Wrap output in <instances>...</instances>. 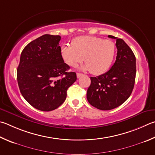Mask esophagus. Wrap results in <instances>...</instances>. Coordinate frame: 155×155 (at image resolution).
Returning <instances> with one entry per match:
<instances>
[{
  "label": "esophagus",
  "instance_id": "1",
  "mask_svg": "<svg viewBox=\"0 0 155 155\" xmlns=\"http://www.w3.org/2000/svg\"><path fill=\"white\" fill-rule=\"evenodd\" d=\"M81 76H83V74H81V73H77V78H80Z\"/></svg>",
  "mask_w": 155,
  "mask_h": 155
}]
</instances>
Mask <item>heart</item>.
<instances>
[{"instance_id": "heart-1", "label": "heart", "mask_w": 155, "mask_h": 155, "mask_svg": "<svg viewBox=\"0 0 155 155\" xmlns=\"http://www.w3.org/2000/svg\"><path fill=\"white\" fill-rule=\"evenodd\" d=\"M116 54V47L110 40L91 36H81L74 38L72 45L61 47V55L66 64L77 67L85 58L82 69L93 74L106 72L112 65Z\"/></svg>"}]
</instances>
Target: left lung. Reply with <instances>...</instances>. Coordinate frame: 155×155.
Here are the masks:
<instances>
[{
    "label": "left lung",
    "instance_id": "1",
    "mask_svg": "<svg viewBox=\"0 0 155 155\" xmlns=\"http://www.w3.org/2000/svg\"><path fill=\"white\" fill-rule=\"evenodd\" d=\"M116 39L117 55L113 66L108 72L91 77L87 98L91 106L102 110H109L121 105L133 91L136 74V57L123 39Z\"/></svg>",
    "mask_w": 155,
    "mask_h": 155
}]
</instances>
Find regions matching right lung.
I'll list each match as a JSON object with an SVG mask.
<instances>
[{
	"instance_id": "right-lung-1",
	"label": "right lung",
	"mask_w": 155,
	"mask_h": 155,
	"mask_svg": "<svg viewBox=\"0 0 155 155\" xmlns=\"http://www.w3.org/2000/svg\"><path fill=\"white\" fill-rule=\"evenodd\" d=\"M59 35H44L24 47L17 69L19 90L28 102L41 111H51L65 101L67 89L77 80L61 55Z\"/></svg>"
}]
</instances>
